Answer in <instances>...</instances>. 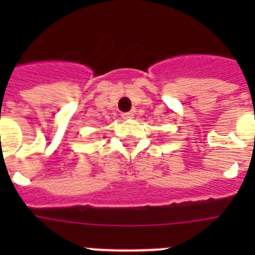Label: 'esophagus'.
<instances>
[{"mask_svg":"<svg viewBox=\"0 0 255 255\" xmlns=\"http://www.w3.org/2000/svg\"><path fill=\"white\" fill-rule=\"evenodd\" d=\"M122 118H123V119H131V118H133V114H132V112H123V114H122Z\"/></svg>","mask_w":255,"mask_h":255,"instance_id":"1","label":"esophagus"}]
</instances>
